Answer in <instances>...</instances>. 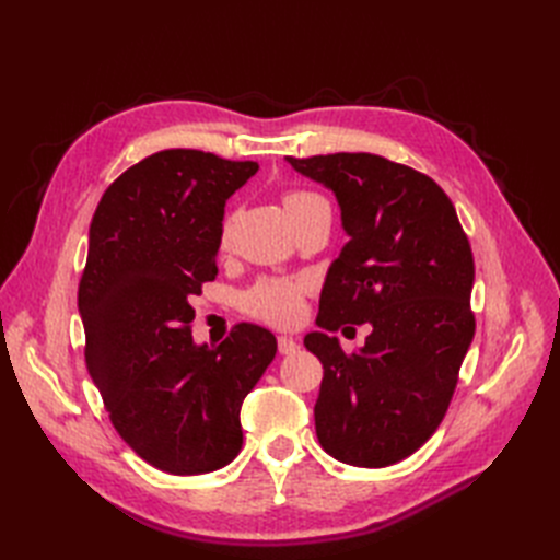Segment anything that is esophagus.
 <instances>
[{"instance_id": "34e87169", "label": "esophagus", "mask_w": 560, "mask_h": 560, "mask_svg": "<svg viewBox=\"0 0 560 560\" xmlns=\"http://www.w3.org/2000/svg\"><path fill=\"white\" fill-rule=\"evenodd\" d=\"M278 350H280V354H294L299 350L296 338H292V336H278Z\"/></svg>"}]
</instances>
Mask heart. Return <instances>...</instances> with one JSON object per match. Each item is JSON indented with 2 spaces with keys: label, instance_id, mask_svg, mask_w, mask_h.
Listing matches in <instances>:
<instances>
[{
  "label": "heart",
  "instance_id": "1",
  "mask_svg": "<svg viewBox=\"0 0 560 560\" xmlns=\"http://www.w3.org/2000/svg\"><path fill=\"white\" fill-rule=\"evenodd\" d=\"M282 206L287 214L296 217L311 208L329 206V202L319 194H313L306 189H292V191H284ZM231 231H233V217H226L222 222V229H219V245L229 247ZM306 292H308V282L303 280L264 278L257 284H252L243 294V311L276 327L294 325V322L301 317L303 294Z\"/></svg>",
  "mask_w": 560,
  "mask_h": 560
}]
</instances>
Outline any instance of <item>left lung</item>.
Wrapping results in <instances>:
<instances>
[{
    "mask_svg": "<svg viewBox=\"0 0 560 560\" xmlns=\"http://www.w3.org/2000/svg\"><path fill=\"white\" fill-rule=\"evenodd\" d=\"M287 163L334 191L350 235L322 287L325 331L303 338L325 369L319 446L348 465H395L444 420L474 338L469 241L442 186L409 165L376 154ZM343 324L372 327L358 353L328 336Z\"/></svg>",
    "mask_w": 560,
    "mask_h": 560,
    "instance_id": "1",
    "label": "left lung"
}]
</instances>
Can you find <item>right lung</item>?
Instances as JSON below:
<instances>
[{"mask_svg":"<svg viewBox=\"0 0 560 560\" xmlns=\"http://www.w3.org/2000/svg\"><path fill=\"white\" fill-rule=\"evenodd\" d=\"M257 171L165 149L116 177L93 214L79 282L89 374L124 442L167 474L214 471L241 453L243 399L276 358V336L247 322L214 348L191 336L224 206Z\"/></svg>","mask_w":560,"mask_h":560,"instance_id":"1","label":"right lung"}]
</instances>
